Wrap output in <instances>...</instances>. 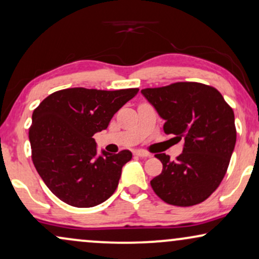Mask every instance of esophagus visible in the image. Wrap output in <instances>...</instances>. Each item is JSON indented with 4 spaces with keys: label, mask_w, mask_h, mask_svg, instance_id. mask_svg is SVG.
Instances as JSON below:
<instances>
[{
    "label": "esophagus",
    "mask_w": 259,
    "mask_h": 259,
    "mask_svg": "<svg viewBox=\"0 0 259 259\" xmlns=\"http://www.w3.org/2000/svg\"><path fill=\"white\" fill-rule=\"evenodd\" d=\"M134 154H135L136 156H141V158H147V156L150 155L149 153L145 152V150H135V152H134Z\"/></svg>",
    "instance_id": "obj_1"
}]
</instances>
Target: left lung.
<instances>
[{
	"label": "left lung",
	"instance_id": "obj_1",
	"mask_svg": "<svg viewBox=\"0 0 259 259\" xmlns=\"http://www.w3.org/2000/svg\"><path fill=\"white\" fill-rule=\"evenodd\" d=\"M146 97L165 120L163 132L179 142L183 153L169 160L156 154L162 172L150 185L163 202L190 207L205 201L227 172L237 141L234 112L217 88L199 82H176L145 88Z\"/></svg>",
	"mask_w": 259,
	"mask_h": 259
}]
</instances>
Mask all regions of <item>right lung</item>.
<instances>
[{
    "mask_svg": "<svg viewBox=\"0 0 259 259\" xmlns=\"http://www.w3.org/2000/svg\"><path fill=\"white\" fill-rule=\"evenodd\" d=\"M139 88L117 91L76 87L50 94L34 109L28 137L32 161L45 185L61 201L90 208L116 191L130 150L97 155L93 135L106 129L113 114Z\"/></svg>",
    "mask_w": 259,
    "mask_h": 259,
    "instance_id": "right-lung-1",
    "label": "right lung"
}]
</instances>
